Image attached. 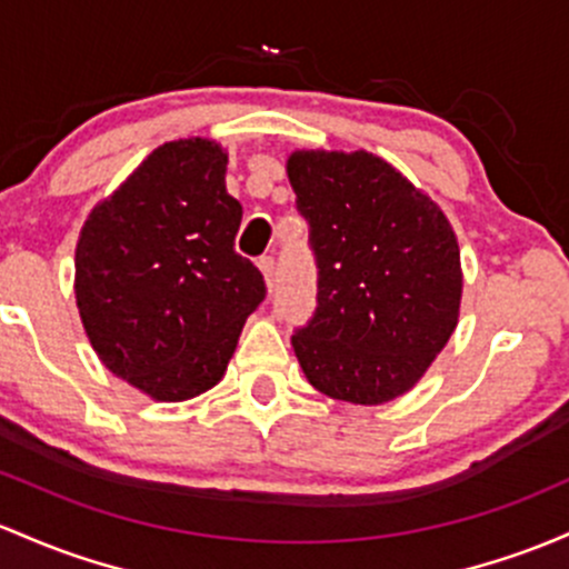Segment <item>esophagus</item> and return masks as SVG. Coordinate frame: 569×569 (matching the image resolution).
Returning a JSON list of instances; mask_svg holds the SVG:
<instances>
[{
    "mask_svg": "<svg viewBox=\"0 0 569 569\" xmlns=\"http://www.w3.org/2000/svg\"><path fill=\"white\" fill-rule=\"evenodd\" d=\"M259 270H261V274H264V280H267V286H274V259L272 256H261L259 259Z\"/></svg>",
    "mask_w": 569,
    "mask_h": 569,
    "instance_id": "34e87169",
    "label": "esophagus"
}]
</instances>
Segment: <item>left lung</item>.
Masks as SVG:
<instances>
[{
  "instance_id": "8db88e82",
  "label": "left lung",
  "mask_w": 569,
  "mask_h": 569,
  "mask_svg": "<svg viewBox=\"0 0 569 569\" xmlns=\"http://www.w3.org/2000/svg\"><path fill=\"white\" fill-rule=\"evenodd\" d=\"M289 180L318 270L313 318L291 335L299 365L327 397L389 402L427 372L457 327L451 223L367 151H297Z\"/></svg>"
}]
</instances>
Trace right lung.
<instances>
[{"instance_id": "obj_1", "label": "right lung", "mask_w": 569, "mask_h": 569, "mask_svg": "<svg viewBox=\"0 0 569 569\" xmlns=\"http://www.w3.org/2000/svg\"><path fill=\"white\" fill-rule=\"evenodd\" d=\"M210 140L156 148L93 208L74 251V297L99 359L153 399L208 391L232 359L264 274L234 251L242 204Z\"/></svg>"}]
</instances>
